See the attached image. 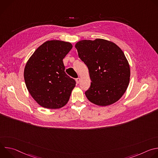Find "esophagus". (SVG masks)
Instances as JSON below:
<instances>
[{
    "instance_id": "34e87169",
    "label": "esophagus",
    "mask_w": 158,
    "mask_h": 158,
    "mask_svg": "<svg viewBox=\"0 0 158 158\" xmlns=\"http://www.w3.org/2000/svg\"><path fill=\"white\" fill-rule=\"evenodd\" d=\"M80 81H81V79H80L79 77H78V78H77V79H76V83H77V84H79V82H80Z\"/></svg>"
}]
</instances>
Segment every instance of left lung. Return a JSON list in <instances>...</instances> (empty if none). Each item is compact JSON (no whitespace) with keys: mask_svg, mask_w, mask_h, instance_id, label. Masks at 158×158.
I'll use <instances>...</instances> for the list:
<instances>
[{"mask_svg":"<svg viewBox=\"0 0 158 158\" xmlns=\"http://www.w3.org/2000/svg\"><path fill=\"white\" fill-rule=\"evenodd\" d=\"M75 48L91 80L85 92L88 100L101 106L118 101L130 79L129 65L123 51L114 42L102 39L80 40Z\"/></svg>","mask_w":158,"mask_h":158,"instance_id":"left-lung-1","label":"left lung"}]
</instances>
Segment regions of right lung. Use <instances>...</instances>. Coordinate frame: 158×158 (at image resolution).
<instances>
[{"label": "right lung", "mask_w": 158, "mask_h": 158, "mask_svg": "<svg viewBox=\"0 0 158 158\" xmlns=\"http://www.w3.org/2000/svg\"><path fill=\"white\" fill-rule=\"evenodd\" d=\"M72 48L70 42L48 40L28 60L24 73L26 85L42 107L59 109L68 102L76 81L66 74L63 59Z\"/></svg>", "instance_id": "right-lung-1"}]
</instances>
